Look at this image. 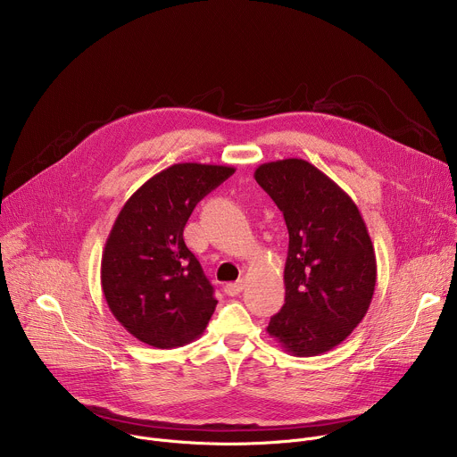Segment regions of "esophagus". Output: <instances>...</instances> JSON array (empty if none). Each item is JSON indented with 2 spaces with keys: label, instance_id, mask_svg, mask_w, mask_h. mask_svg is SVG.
<instances>
[{
  "label": "esophagus",
  "instance_id": "esophagus-1",
  "mask_svg": "<svg viewBox=\"0 0 457 457\" xmlns=\"http://www.w3.org/2000/svg\"><path fill=\"white\" fill-rule=\"evenodd\" d=\"M242 289H244V280H242V278L237 280V282H231V284H228V286L224 287V291H226L229 296H237Z\"/></svg>",
  "mask_w": 457,
  "mask_h": 457
}]
</instances>
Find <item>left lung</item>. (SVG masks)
Listing matches in <instances>:
<instances>
[{"label": "left lung", "mask_w": 457, "mask_h": 457, "mask_svg": "<svg viewBox=\"0 0 457 457\" xmlns=\"http://www.w3.org/2000/svg\"><path fill=\"white\" fill-rule=\"evenodd\" d=\"M254 180L284 213L289 249L286 303L268 335L293 356H318L340 345L369 311L376 254L358 206L303 159L264 162Z\"/></svg>", "instance_id": "8db88e82"}]
</instances>
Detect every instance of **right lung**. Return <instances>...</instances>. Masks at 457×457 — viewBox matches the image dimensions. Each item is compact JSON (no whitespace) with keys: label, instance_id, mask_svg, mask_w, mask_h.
Masks as SVG:
<instances>
[{"label":"right lung","instance_id":"right-lung-1","mask_svg":"<svg viewBox=\"0 0 457 457\" xmlns=\"http://www.w3.org/2000/svg\"><path fill=\"white\" fill-rule=\"evenodd\" d=\"M233 173L231 166L179 162L120 208L103 249L101 287L112 314L139 342L182 347L208 328L213 286L182 233L197 203Z\"/></svg>","mask_w":457,"mask_h":457}]
</instances>
